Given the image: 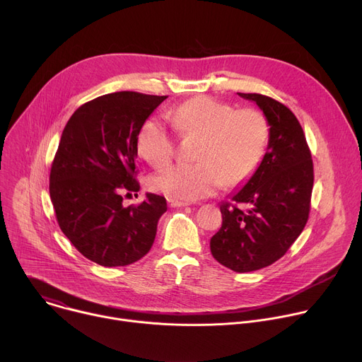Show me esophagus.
<instances>
[{"label": "esophagus", "instance_id": "1", "mask_svg": "<svg viewBox=\"0 0 362 362\" xmlns=\"http://www.w3.org/2000/svg\"><path fill=\"white\" fill-rule=\"evenodd\" d=\"M169 204L172 208H180V206H189L190 203L186 200H177V199H169Z\"/></svg>", "mask_w": 362, "mask_h": 362}]
</instances>
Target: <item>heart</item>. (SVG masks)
Listing matches in <instances>:
<instances>
[{
    "label": "heart",
    "mask_w": 362,
    "mask_h": 362,
    "mask_svg": "<svg viewBox=\"0 0 362 362\" xmlns=\"http://www.w3.org/2000/svg\"><path fill=\"white\" fill-rule=\"evenodd\" d=\"M183 134L200 136L197 163L175 165L150 180L153 189L173 199L197 200L215 194L226 183L246 182L259 166L268 144L267 117L255 109L235 110L228 103L197 95L170 112ZM137 151L154 168L168 166L175 156V139L156 117L147 119L137 134Z\"/></svg>",
    "instance_id": "heart-1"
}]
</instances>
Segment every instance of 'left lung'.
<instances>
[{
	"mask_svg": "<svg viewBox=\"0 0 362 362\" xmlns=\"http://www.w3.org/2000/svg\"><path fill=\"white\" fill-rule=\"evenodd\" d=\"M238 94L264 112L268 147L247 183L221 204L222 228L211 239V252L219 264L243 274L276 262L303 230L314 165L303 130L286 106L262 94Z\"/></svg>",
	"mask_w": 362,
	"mask_h": 362,
	"instance_id": "8db88e82",
	"label": "left lung"
}]
</instances>
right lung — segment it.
<instances>
[{
    "mask_svg": "<svg viewBox=\"0 0 362 362\" xmlns=\"http://www.w3.org/2000/svg\"><path fill=\"white\" fill-rule=\"evenodd\" d=\"M166 95L117 91L80 106L67 122L49 173V197L63 233L87 259L101 267L130 265L150 250L168 211L163 196L140 190L137 134Z\"/></svg>",
    "mask_w": 362,
    "mask_h": 362,
    "instance_id": "add662e5",
    "label": "right lung"
}]
</instances>
